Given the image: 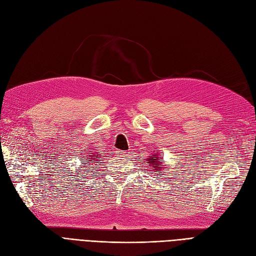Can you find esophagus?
Here are the masks:
<instances>
[{
  "label": "esophagus",
  "mask_w": 256,
  "mask_h": 256,
  "mask_svg": "<svg viewBox=\"0 0 256 256\" xmlns=\"http://www.w3.org/2000/svg\"><path fill=\"white\" fill-rule=\"evenodd\" d=\"M129 155V152L126 150H117V156L120 157H126Z\"/></svg>",
  "instance_id": "obj_1"
}]
</instances>
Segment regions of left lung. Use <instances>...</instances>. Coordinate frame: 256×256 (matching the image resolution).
Returning <instances> with one entry per match:
<instances>
[{"instance_id": "left-lung-1", "label": "left lung", "mask_w": 256, "mask_h": 256, "mask_svg": "<svg viewBox=\"0 0 256 256\" xmlns=\"http://www.w3.org/2000/svg\"><path fill=\"white\" fill-rule=\"evenodd\" d=\"M155 153H157V152H155ZM148 162V164H150V169H153L154 172H158V174H160V176L162 174V167H160V166L164 162L162 157H158V154H154V155L150 156Z\"/></svg>"}]
</instances>
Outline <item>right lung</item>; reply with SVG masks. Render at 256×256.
I'll use <instances>...</instances> for the list:
<instances>
[{"mask_svg":"<svg viewBox=\"0 0 256 256\" xmlns=\"http://www.w3.org/2000/svg\"><path fill=\"white\" fill-rule=\"evenodd\" d=\"M92 154V153H90ZM100 154H98V155H94V154H92V155H89V156H87V162H89V164H94V162H98V160L100 158V156H99ZM88 171H90V170H88Z\"/></svg>","mask_w":256,"mask_h":256,"instance_id":"add662e5","label":"right lung"}]
</instances>
